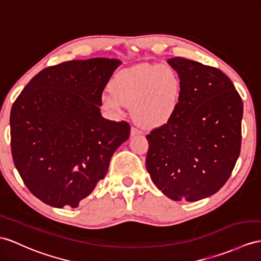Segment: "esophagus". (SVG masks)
<instances>
[{
	"instance_id": "obj_1",
	"label": "esophagus",
	"mask_w": 261,
	"mask_h": 261,
	"mask_svg": "<svg viewBox=\"0 0 261 261\" xmlns=\"http://www.w3.org/2000/svg\"><path fill=\"white\" fill-rule=\"evenodd\" d=\"M141 134V132H139L137 128H135V127H132L130 128V136H135V135H138Z\"/></svg>"
}]
</instances>
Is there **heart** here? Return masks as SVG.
<instances>
[{"mask_svg":"<svg viewBox=\"0 0 261 261\" xmlns=\"http://www.w3.org/2000/svg\"><path fill=\"white\" fill-rule=\"evenodd\" d=\"M181 91V80L173 67L145 63L114 76L111 88L101 94L100 105L113 119L122 117L125 107L130 106L135 122L154 129L173 118Z\"/></svg>","mask_w":261,"mask_h":261,"instance_id":"1","label":"heart"}]
</instances>
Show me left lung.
<instances>
[{"mask_svg": "<svg viewBox=\"0 0 261 261\" xmlns=\"http://www.w3.org/2000/svg\"><path fill=\"white\" fill-rule=\"evenodd\" d=\"M167 63L181 80V97L173 118L146 136V168L168 198L197 201L217 193L231 175L244 105L218 68L182 57Z\"/></svg>", "mask_w": 261, "mask_h": 261, "instance_id": "8db88e82", "label": "left lung"}]
</instances>
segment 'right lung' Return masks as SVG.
<instances>
[{
  "instance_id": "1",
  "label": "right lung",
  "mask_w": 261,
  "mask_h": 261,
  "mask_svg": "<svg viewBox=\"0 0 261 261\" xmlns=\"http://www.w3.org/2000/svg\"><path fill=\"white\" fill-rule=\"evenodd\" d=\"M116 59L76 60L44 68L11 110V148L30 192L56 208L77 207L129 137L126 122L100 114V96Z\"/></svg>"
}]
</instances>
